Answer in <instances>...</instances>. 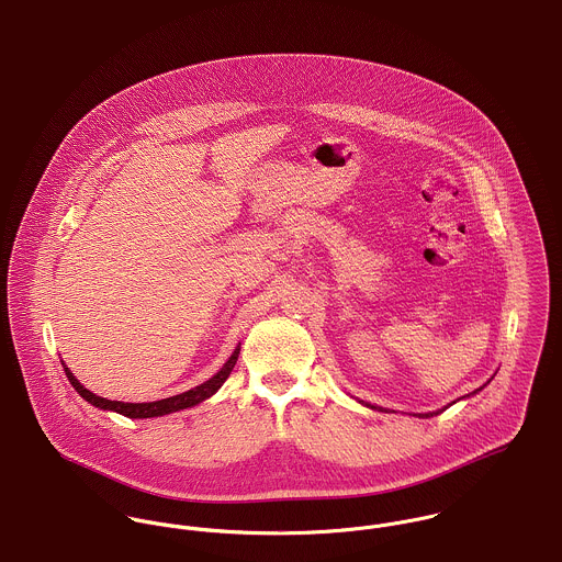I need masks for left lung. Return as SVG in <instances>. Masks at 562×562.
<instances>
[{
	"label": "left lung",
	"instance_id": "8db88e82",
	"mask_svg": "<svg viewBox=\"0 0 562 562\" xmlns=\"http://www.w3.org/2000/svg\"><path fill=\"white\" fill-rule=\"evenodd\" d=\"M476 391H479V389H476ZM368 406H370V404H368ZM372 408H374V406H372ZM442 411H445V408H442ZM432 415H438V413H426V415H419V417H432Z\"/></svg>",
	"mask_w": 562,
	"mask_h": 562
}]
</instances>
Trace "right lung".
Here are the masks:
<instances>
[{"instance_id": "obj_1", "label": "right lung", "mask_w": 562, "mask_h": 562, "mask_svg": "<svg viewBox=\"0 0 562 562\" xmlns=\"http://www.w3.org/2000/svg\"><path fill=\"white\" fill-rule=\"evenodd\" d=\"M237 357H239V346H237L235 352L228 357V361L220 368V372H217L216 376H212V379L205 381L203 385L190 389V391H183V393L173 395V397H165V400H158V402H140V404L115 402V400L100 397V395L87 391V389L72 376V372H70L66 366H64V370H66V376H68L70 385L77 389L79 395L86 397L89 404H93V406H98V408H104V411H115V413H120V415H124V417H130V419H147V417L169 415V413L181 411V408H190V406H194V404L207 400L210 395H214L217 389L222 387V383L228 379V374L233 372V368H235V363H237Z\"/></svg>"}]
</instances>
